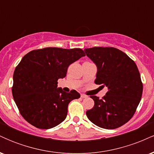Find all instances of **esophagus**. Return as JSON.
Wrapping results in <instances>:
<instances>
[{"mask_svg": "<svg viewBox=\"0 0 154 154\" xmlns=\"http://www.w3.org/2000/svg\"><path fill=\"white\" fill-rule=\"evenodd\" d=\"M81 98H88V95H85V94H81Z\"/></svg>", "mask_w": 154, "mask_h": 154, "instance_id": "1", "label": "esophagus"}]
</instances>
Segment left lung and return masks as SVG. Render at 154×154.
Returning a JSON list of instances; mask_svg holds the SVG:
<instances>
[{"mask_svg":"<svg viewBox=\"0 0 154 154\" xmlns=\"http://www.w3.org/2000/svg\"><path fill=\"white\" fill-rule=\"evenodd\" d=\"M85 52L98 68L95 83L108 88L101 99L91 96L95 104L86 111L88 118L101 128H119L133 116L142 97L143 82L137 65L113 47H93Z\"/></svg>","mask_w":154,"mask_h":154,"instance_id":"left-lung-1","label":"left lung"}]
</instances>
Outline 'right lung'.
<instances>
[{
    "mask_svg": "<svg viewBox=\"0 0 154 154\" xmlns=\"http://www.w3.org/2000/svg\"><path fill=\"white\" fill-rule=\"evenodd\" d=\"M85 56L81 48H45L26 54L14 73L12 95L21 115L32 126L50 129L66 119L68 105L80 97L57 88L71 63Z\"/></svg>",
    "mask_w": 154,
    "mask_h": 154,
    "instance_id": "add662e5",
    "label": "right lung"
}]
</instances>
